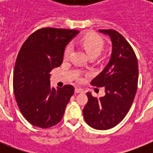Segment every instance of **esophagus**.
I'll return each mask as SVG.
<instances>
[{
	"label": "esophagus",
	"instance_id": "esophagus-1",
	"mask_svg": "<svg viewBox=\"0 0 153 153\" xmlns=\"http://www.w3.org/2000/svg\"><path fill=\"white\" fill-rule=\"evenodd\" d=\"M74 92L77 94H80V93H82V90L80 88H75L74 89Z\"/></svg>",
	"mask_w": 153,
	"mask_h": 153
}]
</instances>
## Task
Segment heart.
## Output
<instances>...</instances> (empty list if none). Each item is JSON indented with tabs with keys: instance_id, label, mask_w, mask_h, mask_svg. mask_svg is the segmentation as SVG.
Wrapping results in <instances>:
<instances>
[{
	"instance_id": "heart-1",
	"label": "heart",
	"mask_w": 153,
	"mask_h": 153,
	"mask_svg": "<svg viewBox=\"0 0 153 153\" xmlns=\"http://www.w3.org/2000/svg\"><path fill=\"white\" fill-rule=\"evenodd\" d=\"M81 46L86 51L90 58H97L100 55L104 48V41L101 36L95 34H88L84 36L79 41ZM72 48L71 45L66 48L64 51V57L67 58L71 52ZM85 67V66H83Z\"/></svg>"
}]
</instances>
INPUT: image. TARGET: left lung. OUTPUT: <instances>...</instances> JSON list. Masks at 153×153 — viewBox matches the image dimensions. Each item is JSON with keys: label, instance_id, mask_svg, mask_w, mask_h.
<instances>
[{"label": "left lung", "instance_id": "1", "mask_svg": "<svg viewBox=\"0 0 153 153\" xmlns=\"http://www.w3.org/2000/svg\"><path fill=\"white\" fill-rule=\"evenodd\" d=\"M111 40L109 62L92 80L94 86H105V95L94 98L87 92L88 102L84 107V119L89 126L106 130L120 123L130 109L138 82V62L127 40L114 30H98Z\"/></svg>", "mask_w": 153, "mask_h": 153}]
</instances>
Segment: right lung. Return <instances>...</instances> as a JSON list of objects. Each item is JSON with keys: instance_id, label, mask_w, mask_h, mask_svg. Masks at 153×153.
Returning <instances> with one entry per match:
<instances>
[{"instance_id": "obj_1", "label": "right lung", "mask_w": 153, "mask_h": 153, "mask_svg": "<svg viewBox=\"0 0 153 153\" xmlns=\"http://www.w3.org/2000/svg\"><path fill=\"white\" fill-rule=\"evenodd\" d=\"M77 30L42 28L32 33L18 53L13 73V91L23 116L32 126L46 128L63 117L74 86L51 87L50 72L62 64L65 48Z\"/></svg>"}]
</instances>
